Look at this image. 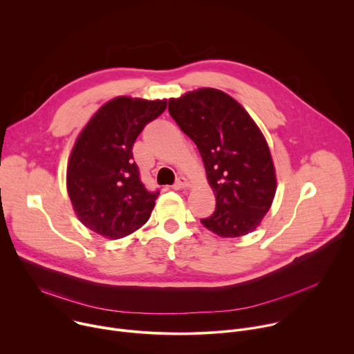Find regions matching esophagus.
Here are the masks:
<instances>
[{
  "mask_svg": "<svg viewBox=\"0 0 354 354\" xmlns=\"http://www.w3.org/2000/svg\"><path fill=\"white\" fill-rule=\"evenodd\" d=\"M190 186V180H187L186 178H179L176 180V183L172 186L175 190H180V189H186Z\"/></svg>",
  "mask_w": 354,
  "mask_h": 354,
  "instance_id": "1",
  "label": "esophagus"
}]
</instances>
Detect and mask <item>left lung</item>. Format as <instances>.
Masks as SVG:
<instances>
[{
  "instance_id": "8db88e82",
  "label": "left lung",
  "mask_w": 354,
  "mask_h": 354,
  "mask_svg": "<svg viewBox=\"0 0 354 354\" xmlns=\"http://www.w3.org/2000/svg\"><path fill=\"white\" fill-rule=\"evenodd\" d=\"M168 111L196 144L216 196V212L201 224L223 238L257 230L272 207L277 179L268 141L255 120L216 88L171 97Z\"/></svg>"
}]
</instances>
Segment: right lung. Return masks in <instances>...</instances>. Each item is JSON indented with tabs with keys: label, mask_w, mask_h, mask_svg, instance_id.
<instances>
[{
	"label": "right lung",
	"mask_w": 354,
	"mask_h": 354,
	"mask_svg": "<svg viewBox=\"0 0 354 354\" xmlns=\"http://www.w3.org/2000/svg\"><path fill=\"white\" fill-rule=\"evenodd\" d=\"M167 109V99L118 96L78 134L67 167V192L80 221L108 239L141 228L160 192H148L133 161V144L144 126Z\"/></svg>",
	"instance_id": "obj_1"
}]
</instances>
